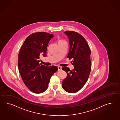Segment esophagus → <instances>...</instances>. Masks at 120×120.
I'll list each match as a JSON object with an SVG mask.
<instances>
[{"mask_svg": "<svg viewBox=\"0 0 120 120\" xmlns=\"http://www.w3.org/2000/svg\"><path fill=\"white\" fill-rule=\"evenodd\" d=\"M58 70L59 71H61V67H60V66H59L58 67Z\"/></svg>", "mask_w": 120, "mask_h": 120, "instance_id": "1", "label": "esophagus"}]
</instances>
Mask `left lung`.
<instances>
[{
	"label": "left lung",
	"instance_id": "8db88e82",
	"mask_svg": "<svg viewBox=\"0 0 120 120\" xmlns=\"http://www.w3.org/2000/svg\"><path fill=\"white\" fill-rule=\"evenodd\" d=\"M64 33L69 41V51L67 58L72 59L74 68H62L67 73L62 82V88L69 93L79 91L88 80L91 70V50L85 38L78 32L67 31Z\"/></svg>",
	"mask_w": 120,
	"mask_h": 120
}]
</instances>
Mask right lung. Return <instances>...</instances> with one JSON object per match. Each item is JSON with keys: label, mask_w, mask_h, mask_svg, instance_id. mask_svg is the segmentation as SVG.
Instances as JSON below:
<instances>
[{"label": "right lung", "mask_w": 120, "mask_h": 120, "mask_svg": "<svg viewBox=\"0 0 120 120\" xmlns=\"http://www.w3.org/2000/svg\"><path fill=\"white\" fill-rule=\"evenodd\" d=\"M53 34L32 33L27 37L18 56V66L24 84L32 92L41 93L47 89L51 76L58 70L56 66L40 64V56L46 57L47 46Z\"/></svg>", "instance_id": "1"}]
</instances>
